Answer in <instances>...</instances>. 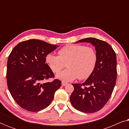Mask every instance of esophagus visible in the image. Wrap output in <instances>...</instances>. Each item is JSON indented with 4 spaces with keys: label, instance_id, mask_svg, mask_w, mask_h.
<instances>
[{
    "label": "esophagus",
    "instance_id": "obj_1",
    "mask_svg": "<svg viewBox=\"0 0 129 129\" xmlns=\"http://www.w3.org/2000/svg\"><path fill=\"white\" fill-rule=\"evenodd\" d=\"M67 84H68V83H64V82H61V85H62L63 86H66Z\"/></svg>",
    "mask_w": 129,
    "mask_h": 129
}]
</instances>
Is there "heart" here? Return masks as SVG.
Returning a JSON list of instances; mask_svg holds the SVG:
<instances>
[{"label": "heart", "instance_id": "b5f03b06", "mask_svg": "<svg viewBox=\"0 0 129 129\" xmlns=\"http://www.w3.org/2000/svg\"><path fill=\"white\" fill-rule=\"evenodd\" d=\"M58 54L59 56L47 54L45 61L54 73L60 71L66 63L68 69L56 76L63 82H70L77 77L80 80L87 79L94 71L98 62L96 50L93 47L82 45H68L61 47Z\"/></svg>", "mask_w": 129, "mask_h": 129}]
</instances>
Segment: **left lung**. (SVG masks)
Listing matches in <instances>:
<instances>
[{
    "instance_id": "obj_1",
    "label": "left lung",
    "mask_w": 129,
    "mask_h": 129,
    "mask_svg": "<svg viewBox=\"0 0 129 129\" xmlns=\"http://www.w3.org/2000/svg\"><path fill=\"white\" fill-rule=\"evenodd\" d=\"M90 43L95 47L98 62L94 71L84 83L72 84L74 91L70 97L77 110L94 113L103 108L113 91L117 78V60L113 49L107 42L93 38L77 43Z\"/></svg>"
}]
</instances>
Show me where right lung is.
<instances>
[{
  "label": "right lung",
  "instance_id": "obj_1",
  "mask_svg": "<svg viewBox=\"0 0 129 129\" xmlns=\"http://www.w3.org/2000/svg\"><path fill=\"white\" fill-rule=\"evenodd\" d=\"M58 47L42 40L30 39L20 42L9 56L7 84L15 101L29 112H39L50 105L55 91L61 86L45 62V57Z\"/></svg>",
  "mask_w": 129,
  "mask_h": 129
}]
</instances>
